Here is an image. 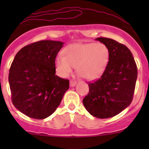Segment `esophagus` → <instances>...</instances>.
<instances>
[{"instance_id": "esophagus-1", "label": "esophagus", "mask_w": 149, "mask_h": 149, "mask_svg": "<svg viewBox=\"0 0 149 149\" xmlns=\"http://www.w3.org/2000/svg\"><path fill=\"white\" fill-rule=\"evenodd\" d=\"M76 81H73V80H71V81H70V86L71 87L76 86Z\"/></svg>"}]
</instances>
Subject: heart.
Instances as JSON below:
<instances>
[{"label": "heart", "mask_w": 149, "mask_h": 149, "mask_svg": "<svg viewBox=\"0 0 149 149\" xmlns=\"http://www.w3.org/2000/svg\"><path fill=\"white\" fill-rule=\"evenodd\" d=\"M63 53L64 56L55 59L56 69L63 78L69 76L76 66L79 77L97 79L103 74L109 59V49L101 42L70 44Z\"/></svg>", "instance_id": "b5f03b06"}]
</instances>
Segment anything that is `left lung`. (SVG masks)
<instances>
[{"mask_svg":"<svg viewBox=\"0 0 149 149\" xmlns=\"http://www.w3.org/2000/svg\"><path fill=\"white\" fill-rule=\"evenodd\" d=\"M95 40L109 49V62L102 76L88 84L89 93L83 103L92 116L109 118L118 115L131 104L137 68L132 54L125 45L107 38Z\"/></svg>","mask_w":149,"mask_h":149,"instance_id":"1","label":"left lung"}]
</instances>
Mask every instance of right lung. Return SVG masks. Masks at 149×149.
Wrapping results in <instances>:
<instances>
[{
    "label": "right lung",
    "instance_id": "1",
    "mask_svg": "<svg viewBox=\"0 0 149 149\" xmlns=\"http://www.w3.org/2000/svg\"><path fill=\"white\" fill-rule=\"evenodd\" d=\"M64 42L40 40L17 53L10 66L9 84L16 109L34 119H44L55 111L69 80L56 76L55 59Z\"/></svg>",
    "mask_w": 149,
    "mask_h": 149
}]
</instances>
